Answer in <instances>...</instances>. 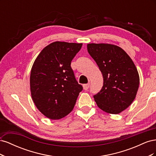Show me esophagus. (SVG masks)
Wrapping results in <instances>:
<instances>
[{
  "mask_svg": "<svg viewBox=\"0 0 156 156\" xmlns=\"http://www.w3.org/2000/svg\"><path fill=\"white\" fill-rule=\"evenodd\" d=\"M90 87V84L88 83V84H83V89L84 90H87Z\"/></svg>",
  "mask_w": 156,
  "mask_h": 156,
  "instance_id": "esophagus-1",
  "label": "esophagus"
}]
</instances>
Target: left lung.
<instances>
[{
    "label": "left lung",
    "instance_id": "1",
    "mask_svg": "<svg viewBox=\"0 0 156 156\" xmlns=\"http://www.w3.org/2000/svg\"><path fill=\"white\" fill-rule=\"evenodd\" d=\"M87 50L98 64L103 86L94 96L98 107L109 114H119L133 101L139 75L133 60L120 47L110 44H88Z\"/></svg>",
    "mask_w": 156,
    "mask_h": 156
}]
</instances>
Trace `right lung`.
<instances>
[{
  "label": "right lung",
  "instance_id": "1",
  "mask_svg": "<svg viewBox=\"0 0 156 156\" xmlns=\"http://www.w3.org/2000/svg\"><path fill=\"white\" fill-rule=\"evenodd\" d=\"M83 44L55 41L42 49L32 65V100L45 116L59 120L72 111L83 87L75 79L71 62Z\"/></svg>",
  "mask_w": 156,
  "mask_h": 156
}]
</instances>
